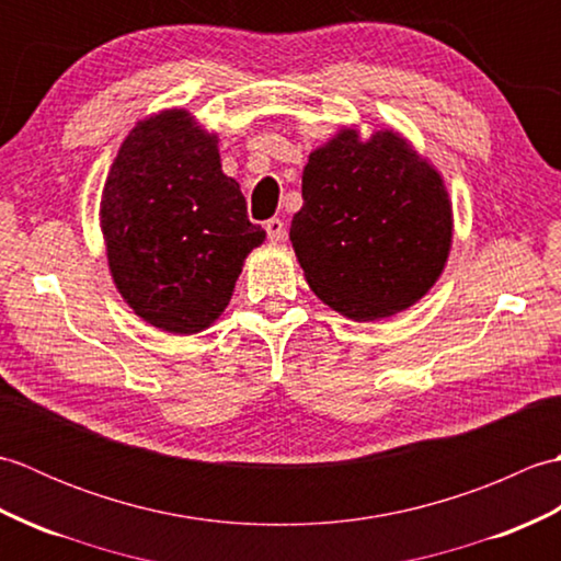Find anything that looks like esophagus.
Returning a JSON list of instances; mask_svg holds the SVG:
<instances>
[{
  "label": "esophagus",
  "mask_w": 561,
  "mask_h": 561,
  "mask_svg": "<svg viewBox=\"0 0 561 561\" xmlns=\"http://www.w3.org/2000/svg\"><path fill=\"white\" fill-rule=\"evenodd\" d=\"M265 229H267V238L270 241H284V238H287V224H284L282 219H270L267 224H265Z\"/></svg>",
  "instance_id": "obj_1"
}]
</instances>
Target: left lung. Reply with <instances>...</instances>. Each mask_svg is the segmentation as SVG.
I'll list each match as a JSON object with an SVG mask.
<instances>
[{
	"instance_id": "obj_1",
	"label": "left lung",
	"mask_w": 561,
	"mask_h": 561,
	"mask_svg": "<svg viewBox=\"0 0 561 561\" xmlns=\"http://www.w3.org/2000/svg\"><path fill=\"white\" fill-rule=\"evenodd\" d=\"M291 245L308 287L344 318H390L434 287L453 241L444 178L396 129L342 127L308 157Z\"/></svg>"
}]
</instances>
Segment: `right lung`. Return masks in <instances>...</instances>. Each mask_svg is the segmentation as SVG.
<instances>
[{
    "mask_svg": "<svg viewBox=\"0 0 561 561\" xmlns=\"http://www.w3.org/2000/svg\"><path fill=\"white\" fill-rule=\"evenodd\" d=\"M101 231L115 289L145 323L195 335L229 306L265 231L221 171L219 137L185 108L139 121L105 178Z\"/></svg>",
    "mask_w": 561,
    "mask_h": 561,
    "instance_id": "obj_1",
    "label": "right lung"
}]
</instances>
